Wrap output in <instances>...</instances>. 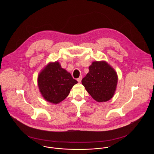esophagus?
<instances>
[{"label":"esophagus","instance_id":"34e87169","mask_svg":"<svg viewBox=\"0 0 154 154\" xmlns=\"http://www.w3.org/2000/svg\"><path fill=\"white\" fill-rule=\"evenodd\" d=\"M82 76H81L79 78H78L77 79V81H78V82H81V80H82Z\"/></svg>","mask_w":154,"mask_h":154}]
</instances>
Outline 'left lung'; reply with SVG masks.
I'll return each instance as SVG.
<instances>
[{"label":"left lung","instance_id":"left-lung-1","mask_svg":"<svg viewBox=\"0 0 154 154\" xmlns=\"http://www.w3.org/2000/svg\"><path fill=\"white\" fill-rule=\"evenodd\" d=\"M116 71L106 62H94L82 84L98 102H106L113 97L117 84Z\"/></svg>","mask_w":154,"mask_h":154}]
</instances>
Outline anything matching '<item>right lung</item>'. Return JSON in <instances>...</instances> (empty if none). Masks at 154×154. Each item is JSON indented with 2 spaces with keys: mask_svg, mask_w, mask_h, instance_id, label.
Segmentation results:
<instances>
[{
  "mask_svg": "<svg viewBox=\"0 0 154 154\" xmlns=\"http://www.w3.org/2000/svg\"><path fill=\"white\" fill-rule=\"evenodd\" d=\"M77 83L57 62L49 63L38 76V85L42 95L45 100L53 104L65 100Z\"/></svg>",
  "mask_w": 154,
  "mask_h": 154,
  "instance_id": "right-lung-1",
  "label": "right lung"
}]
</instances>
